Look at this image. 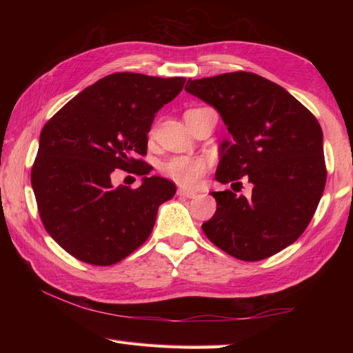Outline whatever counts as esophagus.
<instances>
[{"instance_id":"esophagus-1","label":"esophagus","mask_w":353,"mask_h":353,"mask_svg":"<svg viewBox=\"0 0 353 353\" xmlns=\"http://www.w3.org/2000/svg\"><path fill=\"white\" fill-rule=\"evenodd\" d=\"M179 196H183V197H188V199H194L197 196L196 191H191V190H185V188H179L177 191Z\"/></svg>"}]
</instances>
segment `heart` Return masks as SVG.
Masks as SVG:
<instances>
[{
  "label": "heart",
  "instance_id": "obj_1",
  "mask_svg": "<svg viewBox=\"0 0 353 353\" xmlns=\"http://www.w3.org/2000/svg\"><path fill=\"white\" fill-rule=\"evenodd\" d=\"M209 162L203 157L174 156L162 165V172L170 181L185 188H194L203 179Z\"/></svg>",
  "mask_w": 353,
  "mask_h": 353
}]
</instances>
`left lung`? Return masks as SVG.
Returning a JSON list of instances; mask_svg holds the SVG:
<instances>
[{
  "label": "left lung",
  "instance_id": "left-lung-1",
  "mask_svg": "<svg viewBox=\"0 0 353 353\" xmlns=\"http://www.w3.org/2000/svg\"><path fill=\"white\" fill-rule=\"evenodd\" d=\"M185 91L219 112L230 138L220 145L215 179L252 183V196L211 192L216 211L205 235L241 261H261L303 234L326 183L323 132L287 89L252 72L188 80Z\"/></svg>",
  "mask_w": 353,
  "mask_h": 353
}]
</instances>
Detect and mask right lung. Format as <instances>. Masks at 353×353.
Instances as JSON below:
<instances>
[{
	"label": "right lung",
	"mask_w": 353,
	"mask_h": 353,
	"mask_svg": "<svg viewBox=\"0 0 353 353\" xmlns=\"http://www.w3.org/2000/svg\"><path fill=\"white\" fill-rule=\"evenodd\" d=\"M183 77L115 72L88 86L43 125L32 186L45 229L74 258L117 264L144 244L157 209L174 197L168 179L148 177L147 133ZM143 176L139 189L111 185V172ZM153 170V168H152Z\"/></svg>",
	"instance_id": "right-lung-1"
}]
</instances>
